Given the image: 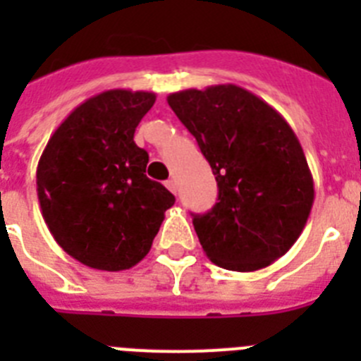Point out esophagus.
<instances>
[{
    "label": "esophagus",
    "mask_w": 361,
    "mask_h": 361,
    "mask_svg": "<svg viewBox=\"0 0 361 361\" xmlns=\"http://www.w3.org/2000/svg\"><path fill=\"white\" fill-rule=\"evenodd\" d=\"M166 188L171 191V193H177V183H175L173 178H170V180H166Z\"/></svg>",
    "instance_id": "1"
}]
</instances>
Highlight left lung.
<instances>
[{
	"label": "left lung",
	"instance_id": "8db88e82",
	"mask_svg": "<svg viewBox=\"0 0 361 361\" xmlns=\"http://www.w3.org/2000/svg\"><path fill=\"white\" fill-rule=\"evenodd\" d=\"M168 104L197 139L219 202L193 215L206 257L229 271L267 267L291 250L314 202L304 149L288 121L237 85L175 92Z\"/></svg>",
	"mask_w": 361,
	"mask_h": 361
}]
</instances>
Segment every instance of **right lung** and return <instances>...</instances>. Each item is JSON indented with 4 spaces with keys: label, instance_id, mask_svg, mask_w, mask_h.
<instances>
[{
    "label": "right lung",
    "instance_id": "right-lung-1",
    "mask_svg": "<svg viewBox=\"0 0 361 361\" xmlns=\"http://www.w3.org/2000/svg\"><path fill=\"white\" fill-rule=\"evenodd\" d=\"M153 103V92H101L72 110L41 153L36 184L44 222L63 251L92 269L141 262L175 202L146 177L148 153L133 141Z\"/></svg>",
    "mask_w": 361,
    "mask_h": 361
}]
</instances>
